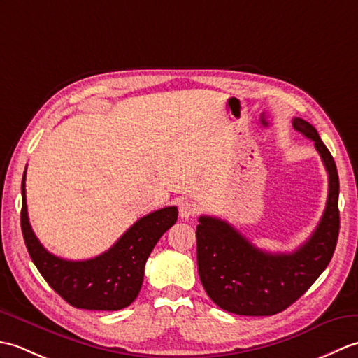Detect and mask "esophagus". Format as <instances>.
I'll list each match as a JSON object with an SVG mask.
<instances>
[{
	"instance_id": "34e87169",
	"label": "esophagus",
	"mask_w": 358,
	"mask_h": 358,
	"mask_svg": "<svg viewBox=\"0 0 358 358\" xmlns=\"http://www.w3.org/2000/svg\"><path fill=\"white\" fill-rule=\"evenodd\" d=\"M178 212H180L181 218L189 220L196 214V208H195V204L191 203V201H181L180 206H178Z\"/></svg>"
}]
</instances>
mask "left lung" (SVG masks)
Masks as SVG:
<instances>
[{
    "label": "left lung",
    "mask_w": 358,
    "mask_h": 358,
    "mask_svg": "<svg viewBox=\"0 0 358 358\" xmlns=\"http://www.w3.org/2000/svg\"><path fill=\"white\" fill-rule=\"evenodd\" d=\"M292 126L314 141L323 159L329 177L326 209L314 234L291 254L264 252L224 220L199 218V275L210 300L227 313L252 317L281 313L313 286L336 250L340 229L336 162L313 124L294 118Z\"/></svg>",
    "instance_id": "1"
}]
</instances>
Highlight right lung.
Returning <instances> with one entry per match:
<instances>
[{"label": "right lung", "mask_w": 358, "mask_h": 358, "mask_svg": "<svg viewBox=\"0 0 358 358\" xmlns=\"http://www.w3.org/2000/svg\"><path fill=\"white\" fill-rule=\"evenodd\" d=\"M21 229L29 255L49 286L69 305L89 310H120L136 299L144 264L157 241L178 218L175 206L140 218L109 250L89 260L72 262L50 254L36 238L27 217L26 171L21 181Z\"/></svg>", "instance_id": "1"}]
</instances>
